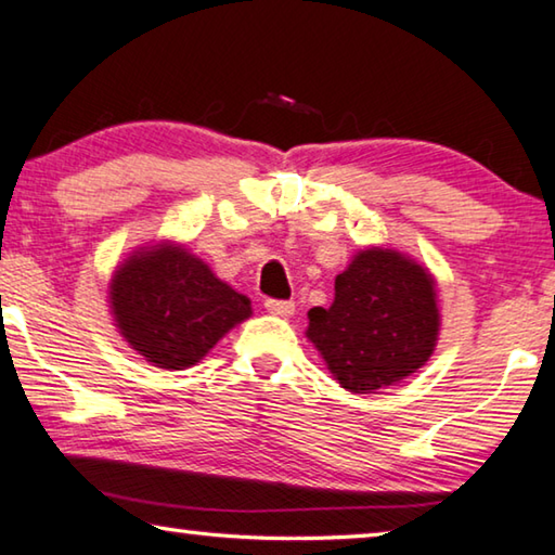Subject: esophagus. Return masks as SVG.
Returning <instances> with one entry per match:
<instances>
[{
	"instance_id": "34e87169",
	"label": "esophagus",
	"mask_w": 555,
	"mask_h": 555,
	"mask_svg": "<svg viewBox=\"0 0 555 555\" xmlns=\"http://www.w3.org/2000/svg\"><path fill=\"white\" fill-rule=\"evenodd\" d=\"M264 308L271 315H281V318H288L294 315L296 311V304L294 300H281V298H267L264 300Z\"/></svg>"
}]
</instances>
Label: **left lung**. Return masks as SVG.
Instances as JSON below:
<instances>
[{"label": "left lung", "instance_id": "left-lung-1", "mask_svg": "<svg viewBox=\"0 0 555 555\" xmlns=\"http://www.w3.org/2000/svg\"><path fill=\"white\" fill-rule=\"evenodd\" d=\"M434 276L391 249H364L335 279L331 308L308 313V340L354 393H377L424 367L438 340Z\"/></svg>", "mask_w": 555, "mask_h": 555}]
</instances>
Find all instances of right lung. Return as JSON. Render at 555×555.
<instances>
[{
	"label": "right lung",
	"instance_id": "right-lung-1",
	"mask_svg": "<svg viewBox=\"0 0 555 555\" xmlns=\"http://www.w3.org/2000/svg\"><path fill=\"white\" fill-rule=\"evenodd\" d=\"M119 333L162 370H185L249 318V298L212 274L183 247L139 251L109 286Z\"/></svg>",
	"mask_w": 555,
	"mask_h": 555
}]
</instances>
